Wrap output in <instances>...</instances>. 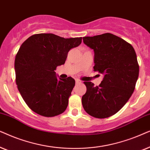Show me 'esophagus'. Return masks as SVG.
I'll return each instance as SVG.
<instances>
[{"instance_id":"esophagus-1","label":"esophagus","mask_w":150,"mask_h":150,"mask_svg":"<svg viewBox=\"0 0 150 150\" xmlns=\"http://www.w3.org/2000/svg\"><path fill=\"white\" fill-rule=\"evenodd\" d=\"M75 83H76V84H79V83H81V81L80 80H79V79H76V80H75Z\"/></svg>"}]
</instances>
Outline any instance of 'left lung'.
<instances>
[{
    "label": "left lung",
    "mask_w": 150,
    "mask_h": 150,
    "mask_svg": "<svg viewBox=\"0 0 150 150\" xmlns=\"http://www.w3.org/2000/svg\"><path fill=\"white\" fill-rule=\"evenodd\" d=\"M83 41L94 50V71L103 79L97 86L83 82L86 93L81 103L92 117L107 118L120 110L134 91L139 73L137 55L130 44L110 33L83 37Z\"/></svg>",
    "instance_id": "1"
}]
</instances>
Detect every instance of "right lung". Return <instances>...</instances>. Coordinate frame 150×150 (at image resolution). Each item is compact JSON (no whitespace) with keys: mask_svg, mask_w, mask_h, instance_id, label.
Here are the masks:
<instances>
[{"mask_svg":"<svg viewBox=\"0 0 150 150\" xmlns=\"http://www.w3.org/2000/svg\"><path fill=\"white\" fill-rule=\"evenodd\" d=\"M81 39L38 33L22 44L15 58L16 83L24 101L35 113L51 117L66 110L75 81L71 77L57 79L55 71Z\"/></svg>","mask_w":150,"mask_h":150,"instance_id":"right-lung-1","label":"right lung"}]
</instances>
